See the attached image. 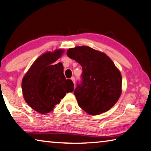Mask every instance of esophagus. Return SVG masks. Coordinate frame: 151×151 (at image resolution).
Listing matches in <instances>:
<instances>
[{"instance_id": "esophagus-1", "label": "esophagus", "mask_w": 151, "mask_h": 151, "mask_svg": "<svg viewBox=\"0 0 151 151\" xmlns=\"http://www.w3.org/2000/svg\"><path fill=\"white\" fill-rule=\"evenodd\" d=\"M71 80H72V81H73V83H75V78H74L73 76V77H71Z\"/></svg>"}]
</instances>
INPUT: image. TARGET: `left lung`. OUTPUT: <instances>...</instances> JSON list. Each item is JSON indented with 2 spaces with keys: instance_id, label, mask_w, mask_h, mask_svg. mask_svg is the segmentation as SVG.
<instances>
[{
  "instance_id": "1",
  "label": "left lung",
  "mask_w": 151,
  "mask_h": 151,
  "mask_svg": "<svg viewBox=\"0 0 151 151\" xmlns=\"http://www.w3.org/2000/svg\"><path fill=\"white\" fill-rule=\"evenodd\" d=\"M68 56L82 67V81L74 95L78 105L89 115L109 110L119 99L122 77L107 55L89 46H77L67 51Z\"/></svg>"
}]
</instances>
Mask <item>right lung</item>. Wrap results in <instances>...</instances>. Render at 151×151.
<instances>
[{
  "mask_svg": "<svg viewBox=\"0 0 151 151\" xmlns=\"http://www.w3.org/2000/svg\"><path fill=\"white\" fill-rule=\"evenodd\" d=\"M63 52L58 49L41 55L22 79L24 99L32 109L41 114L52 111L66 93L73 91V81L66 80L63 75L62 63H54Z\"/></svg>",
  "mask_w": 151,
  "mask_h": 151,
  "instance_id": "1",
  "label": "right lung"
}]
</instances>
